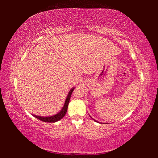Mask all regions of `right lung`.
<instances>
[{
	"label": "right lung",
	"instance_id": "right-lung-1",
	"mask_svg": "<svg viewBox=\"0 0 158 158\" xmlns=\"http://www.w3.org/2000/svg\"><path fill=\"white\" fill-rule=\"evenodd\" d=\"M74 89L75 88L71 89V90L69 92L68 96H67V98L66 99L64 105L62 109L60 110V111L58 114H56V115L52 116V117H41V116H37V115H32L35 117L36 118H37L38 119L42 121V122H49V123L56 122H58V121L60 120L64 116L66 115V111H67V109H68L69 103L70 101V96H71Z\"/></svg>",
	"mask_w": 158,
	"mask_h": 158
}]
</instances>
